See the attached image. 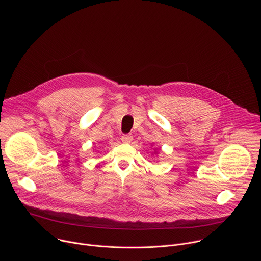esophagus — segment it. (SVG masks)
I'll return each mask as SVG.
<instances>
[{
    "mask_svg": "<svg viewBox=\"0 0 261 261\" xmlns=\"http://www.w3.org/2000/svg\"><path fill=\"white\" fill-rule=\"evenodd\" d=\"M133 140V136L131 134H125L122 136V141L125 143H130Z\"/></svg>",
    "mask_w": 261,
    "mask_h": 261,
    "instance_id": "34e87169",
    "label": "esophagus"
}]
</instances>
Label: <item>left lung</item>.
<instances>
[{"instance_id": "obj_1", "label": "left lung", "mask_w": 261, "mask_h": 261, "mask_svg": "<svg viewBox=\"0 0 261 261\" xmlns=\"http://www.w3.org/2000/svg\"><path fill=\"white\" fill-rule=\"evenodd\" d=\"M154 150H155V154H156V155H157V154H158V152H157V150H156V148H154ZM153 155H154V154H153Z\"/></svg>"}]
</instances>
